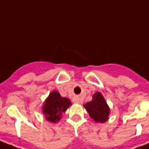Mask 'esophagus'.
<instances>
[{
    "label": "esophagus",
    "mask_w": 149,
    "mask_h": 149,
    "mask_svg": "<svg viewBox=\"0 0 149 149\" xmlns=\"http://www.w3.org/2000/svg\"><path fill=\"white\" fill-rule=\"evenodd\" d=\"M73 101L74 102V103H81L82 102H83V100H82L80 99V97H74L73 98Z\"/></svg>",
    "instance_id": "34e87169"
}]
</instances>
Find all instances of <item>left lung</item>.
I'll return each instance as SVG.
<instances>
[{
  "label": "left lung",
  "instance_id": "1",
  "mask_svg": "<svg viewBox=\"0 0 149 149\" xmlns=\"http://www.w3.org/2000/svg\"><path fill=\"white\" fill-rule=\"evenodd\" d=\"M90 117L98 123H104L108 120L109 115V108L106 104L103 95L97 92L93 95L92 100L84 105Z\"/></svg>",
  "mask_w": 149,
  "mask_h": 149
}]
</instances>
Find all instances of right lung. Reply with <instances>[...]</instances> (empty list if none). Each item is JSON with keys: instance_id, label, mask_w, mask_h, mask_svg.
I'll return each mask as SVG.
<instances>
[{"instance_id": "obj_1", "label": "right lung", "mask_w": 149, "mask_h": 149, "mask_svg": "<svg viewBox=\"0 0 149 149\" xmlns=\"http://www.w3.org/2000/svg\"><path fill=\"white\" fill-rule=\"evenodd\" d=\"M71 104L70 100L62 97L58 91H54L46 99L43 107V113L48 121L55 123L60 120L63 113Z\"/></svg>"}]
</instances>
